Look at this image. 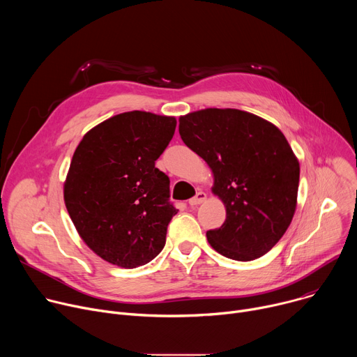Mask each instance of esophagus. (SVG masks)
<instances>
[{"label": "esophagus", "instance_id": "1", "mask_svg": "<svg viewBox=\"0 0 357 357\" xmlns=\"http://www.w3.org/2000/svg\"><path fill=\"white\" fill-rule=\"evenodd\" d=\"M205 200H206V193L205 192H197L195 197L189 199V205L190 206H197V205H200V203H203Z\"/></svg>", "mask_w": 357, "mask_h": 357}]
</instances>
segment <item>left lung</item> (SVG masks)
Returning <instances> with one entry per match:
<instances>
[{"instance_id": "obj_1", "label": "left lung", "mask_w": 357, "mask_h": 357, "mask_svg": "<svg viewBox=\"0 0 357 357\" xmlns=\"http://www.w3.org/2000/svg\"><path fill=\"white\" fill-rule=\"evenodd\" d=\"M182 141L206 161L225 223L206 231L222 256L251 261L289 227L298 197L299 161L273 123L237 109H205L179 117Z\"/></svg>"}]
</instances>
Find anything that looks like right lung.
Wrapping results in <instances>:
<instances>
[{
  "mask_svg": "<svg viewBox=\"0 0 357 357\" xmlns=\"http://www.w3.org/2000/svg\"><path fill=\"white\" fill-rule=\"evenodd\" d=\"M176 119L127 112L89 130L63 183L68 213L86 245L121 268L154 260L176 215L169 178L155 161L174 137Z\"/></svg>",
  "mask_w": 357,
  "mask_h": 357,
  "instance_id": "obj_1",
  "label": "right lung"
}]
</instances>
